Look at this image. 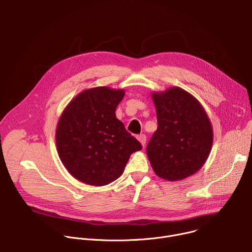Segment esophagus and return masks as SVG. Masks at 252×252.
<instances>
[{
	"mask_svg": "<svg viewBox=\"0 0 252 252\" xmlns=\"http://www.w3.org/2000/svg\"><path fill=\"white\" fill-rule=\"evenodd\" d=\"M137 139H138V141L140 142V145H141L142 147H145L146 142H147V135L143 134V133H140V134L137 135Z\"/></svg>",
	"mask_w": 252,
	"mask_h": 252,
	"instance_id": "34e87169",
	"label": "esophagus"
}]
</instances>
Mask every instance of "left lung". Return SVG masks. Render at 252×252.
Returning <instances> with one entry per match:
<instances>
[{"instance_id": "8db88e82", "label": "left lung", "mask_w": 252, "mask_h": 252, "mask_svg": "<svg viewBox=\"0 0 252 252\" xmlns=\"http://www.w3.org/2000/svg\"><path fill=\"white\" fill-rule=\"evenodd\" d=\"M152 97L158 129L148 143V158L158 177L182 181L198 171L210 154V120L201 103L182 88L154 92Z\"/></svg>"}]
</instances>
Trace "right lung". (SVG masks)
<instances>
[{
    "instance_id": "obj_1",
    "label": "right lung",
    "mask_w": 252,
    "mask_h": 252,
    "mask_svg": "<svg viewBox=\"0 0 252 252\" xmlns=\"http://www.w3.org/2000/svg\"><path fill=\"white\" fill-rule=\"evenodd\" d=\"M125 91L96 87L83 91L63 110L56 130L57 151L66 170L94 187L113 183L130 155L142 149L116 117Z\"/></svg>"
}]
</instances>
